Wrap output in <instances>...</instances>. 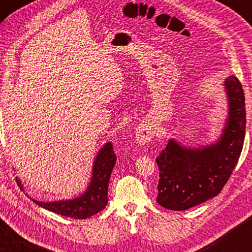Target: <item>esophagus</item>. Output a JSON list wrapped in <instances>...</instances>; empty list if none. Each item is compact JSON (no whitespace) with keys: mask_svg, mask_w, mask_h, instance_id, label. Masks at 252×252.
<instances>
[{"mask_svg":"<svg viewBox=\"0 0 252 252\" xmlns=\"http://www.w3.org/2000/svg\"><path fill=\"white\" fill-rule=\"evenodd\" d=\"M156 134V126L154 124H140L135 130V141L140 146H144L153 140Z\"/></svg>","mask_w":252,"mask_h":252,"instance_id":"34e87169","label":"esophagus"}]
</instances>
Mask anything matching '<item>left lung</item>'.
<instances>
[{"label":"left lung","mask_w":252,"mask_h":252,"mask_svg":"<svg viewBox=\"0 0 252 252\" xmlns=\"http://www.w3.org/2000/svg\"><path fill=\"white\" fill-rule=\"evenodd\" d=\"M228 116L215 143L185 147L170 139L156 158L159 168L157 203L165 209L185 211L221 191L235 168L246 135V103L242 85L230 75L223 81Z\"/></svg>","instance_id":"left-lung-1"}]
</instances>
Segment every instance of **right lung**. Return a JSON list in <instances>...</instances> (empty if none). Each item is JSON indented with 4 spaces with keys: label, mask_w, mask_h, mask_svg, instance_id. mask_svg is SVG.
I'll return each instance as SVG.
<instances>
[{
    "label": "right lung",
    "mask_w": 252,
    "mask_h": 252,
    "mask_svg": "<svg viewBox=\"0 0 252 252\" xmlns=\"http://www.w3.org/2000/svg\"><path fill=\"white\" fill-rule=\"evenodd\" d=\"M117 156L113 151L112 143L106 142L97 153L92 170V178L86 190L80 196L63 201L42 202L32 198V201L41 208L49 210L61 216L74 219H87L102 211L108 204V187L112 168ZM20 188L22 182L17 178Z\"/></svg>",
    "instance_id": "obj_1"
}]
</instances>
